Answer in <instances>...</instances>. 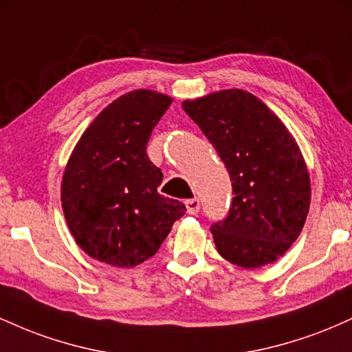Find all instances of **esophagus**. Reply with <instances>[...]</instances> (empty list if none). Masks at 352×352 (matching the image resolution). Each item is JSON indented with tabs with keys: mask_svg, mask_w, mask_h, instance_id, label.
<instances>
[{
	"mask_svg": "<svg viewBox=\"0 0 352 352\" xmlns=\"http://www.w3.org/2000/svg\"><path fill=\"white\" fill-rule=\"evenodd\" d=\"M185 207H187V213H190V215H197L200 210V200L199 199L185 200Z\"/></svg>",
	"mask_w": 352,
	"mask_h": 352,
	"instance_id": "esophagus-1",
	"label": "esophagus"
}]
</instances>
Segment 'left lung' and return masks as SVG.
Masks as SVG:
<instances>
[{
	"mask_svg": "<svg viewBox=\"0 0 352 352\" xmlns=\"http://www.w3.org/2000/svg\"><path fill=\"white\" fill-rule=\"evenodd\" d=\"M223 160L233 187L228 217L212 225L217 250L230 263H273L300 236L311 185L300 147L260 99L227 89L182 102Z\"/></svg>",
	"mask_w": 352,
	"mask_h": 352,
	"instance_id": "left-lung-1",
	"label": "left lung"
}]
</instances>
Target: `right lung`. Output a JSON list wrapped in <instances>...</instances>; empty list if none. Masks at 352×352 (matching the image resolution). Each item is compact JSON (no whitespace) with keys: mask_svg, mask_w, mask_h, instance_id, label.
I'll return each mask as SVG.
<instances>
[{"mask_svg":"<svg viewBox=\"0 0 352 352\" xmlns=\"http://www.w3.org/2000/svg\"><path fill=\"white\" fill-rule=\"evenodd\" d=\"M170 104L151 89L127 92L92 120L71 153L60 201L76 243L94 260L117 268L144 263L187 210L157 192L164 175L145 151Z\"/></svg>","mask_w":352,"mask_h":352,"instance_id":"right-lung-1","label":"right lung"}]
</instances>
